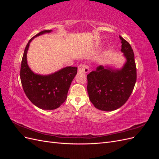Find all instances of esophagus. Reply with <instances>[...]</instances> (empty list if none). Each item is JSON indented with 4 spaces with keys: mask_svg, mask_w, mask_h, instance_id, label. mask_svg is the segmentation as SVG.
I'll return each mask as SVG.
<instances>
[{
    "mask_svg": "<svg viewBox=\"0 0 159 159\" xmlns=\"http://www.w3.org/2000/svg\"><path fill=\"white\" fill-rule=\"evenodd\" d=\"M78 73L80 74H86L89 71V68L87 65L85 64H80L78 66Z\"/></svg>",
    "mask_w": 159,
    "mask_h": 159,
    "instance_id": "esophagus-1",
    "label": "esophagus"
}]
</instances>
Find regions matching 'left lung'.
<instances>
[{
  "label": "left lung",
  "instance_id": "obj_1",
  "mask_svg": "<svg viewBox=\"0 0 159 159\" xmlns=\"http://www.w3.org/2000/svg\"><path fill=\"white\" fill-rule=\"evenodd\" d=\"M121 52L126 59L121 68L99 66L88 75V93L95 107L111 111L126 103L137 80V69L132 48L119 36Z\"/></svg>",
  "mask_w": 159,
  "mask_h": 159
}]
</instances>
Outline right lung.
Returning <instances> with one entry per match:
<instances>
[{
    "mask_svg": "<svg viewBox=\"0 0 159 159\" xmlns=\"http://www.w3.org/2000/svg\"><path fill=\"white\" fill-rule=\"evenodd\" d=\"M52 30H43L28 42L22 60L20 80L24 91L30 102L44 110L58 108L68 96L70 85L77 74V67L68 66L48 75L34 72L27 62V52L32 40L36 37L50 33Z\"/></svg>",
    "mask_w": 159,
    "mask_h": 159,
    "instance_id": "1",
    "label": "right lung"
}]
</instances>
